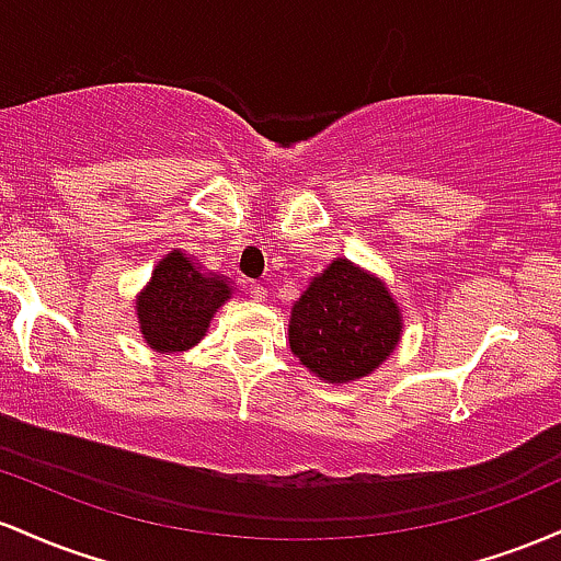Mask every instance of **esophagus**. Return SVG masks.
Here are the masks:
<instances>
[{"mask_svg": "<svg viewBox=\"0 0 561 561\" xmlns=\"http://www.w3.org/2000/svg\"><path fill=\"white\" fill-rule=\"evenodd\" d=\"M247 291L254 301H264V297H267V288L262 283H247Z\"/></svg>", "mask_w": 561, "mask_h": 561, "instance_id": "obj_1", "label": "esophagus"}]
</instances>
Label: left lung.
<instances>
[{
  "mask_svg": "<svg viewBox=\"0 0 561 561\" xmlns=\"http://www.w3.org/2000/svg\"><path fill=\"white\" fill-rule=\"evenodd\" d=\"M402 339L398 299L379 275L336 256L291 307L288 347L325 383L374 374Z\"/></svg>",
  "mask_w": 561,
  "mask_h": 561,
  "instance_id": "8db88e82",
  "label": "left lung"
}]
</instances>
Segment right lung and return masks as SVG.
I'll list each match as a JSON object with an SVG mask.
<instances>
[{
    "mask_svg": "<svg viewBox=\"0 0 561 561\" xmlns=\"http://www.w3.org/2000/svg\"><path fill=\"white\" fill-rule=\"evenodd\" d=\"M230 297V280L204 273L201 264L180 249L169 251L135 299L145 344L161 355L196 347L209 331L214 314Z\"/></svg>",
    "mask_w": 561,
    "mask_h": 561,
    "instance_id": "right-lung-1",
    "label": "right lung"
}]
</instances>
